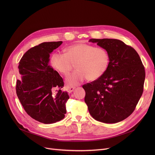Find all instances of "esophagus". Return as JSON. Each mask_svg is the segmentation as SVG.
Instances as JSON below:
<instances>
[{
  "label": "esophagus",
  "mask_w": 155,
  "mask_h": 155,
  "mask_svg": "<svg viewBox=\"0 0 155 155\" xmlns=\"http://www.w3.org/2000/svg\"><path fill=\"white\" fill-rule=\"evenodd\" d=\"M75 89V87H68V91L70 92H73V91H74Z\"/></svg>",
  "instance_id": "esophagus-1"
}]
</instances>
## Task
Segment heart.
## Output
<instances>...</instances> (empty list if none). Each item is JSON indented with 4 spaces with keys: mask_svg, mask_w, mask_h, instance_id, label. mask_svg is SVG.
<instances>
[{
    "mask_svg": "<svg viewBox=\"0 0 155 155\" xmlns=\"http://www.w3.org/2000/svg\"><path fill=\"white\" fill-rule=\"evenodd\" d=\"M64 53H54L53 67L64 75H67L75 64L77 70L66 78L68 85H78L86 79L94 81L101 78L108 69L110 56L103 48L84 43L70 45Z\"/></svg>",
    "mask_w": 155,
    "mask_h": 155,
    "instance_id": "heart-1",
    "label": "heart"
}]
</instances>
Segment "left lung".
I'll use <instances>...</instances> for the list:
<instances>
[{
  "label": "left lung",
  "instance_id": "1",
  "mask_svg": "<svg viewBox=\"0 0 155 155\" xmlns=\"http://www.w3.org/2000/svg\"><path fill=\"white\" fill-rule=\"evenodd\" d=\"M110 56L107 70L99 79L82 86L91 115L104 123H116L134 110L143 92L144 67L131 46L116 39H91Z\"/></svg>",
  "mask_w": 155,
  "mask_h": 155
}]
</instances>
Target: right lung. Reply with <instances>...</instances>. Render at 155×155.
Segmentation results:
<instances>
[{
	"instance_id": "add662e5",
	"label": "right lung",
	"mask_w": 155,
	"mask_h": 155,
	"mask_svg": "<svg viewBox=\"0 0 155 155\" xmlns=\"http://www.w3.org/2000/svg\"><path fill=\"white\" fill-rule=\"evenodd\" d=\"M62 43L45 42L32 47L19 63L21 80H17L16 94L28 114L44 124L60 121L67 113L69 95L62 90L63 78L48 64L50 54Z\"/></svg>"
}]
</instances>
